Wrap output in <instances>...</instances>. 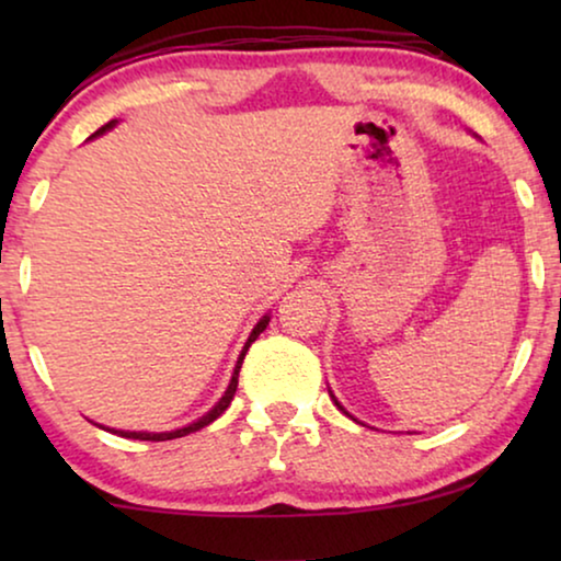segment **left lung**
Masks as SVG:
<instances>
[{"label": "left lung", "mask_w": 561, "mask_h": 561, "mask_svg": "<svg viewBox=\"0 0 561 561\" xmlns=\"http://www.w3.org/2000/svg\"><path fill=\"white\" fill-rule=\"evenodd\" d=\"M332 401H334V403H336V405H340V409H342V403H340V401H336V398H334V396H332ZM342 411H344V409H342Z\"/></svg>", "instance_id": "8db88e82"}]
</instances>
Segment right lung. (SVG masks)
<instances>
[{"label":"right lung","instance_id":"add662e5","mask_svg":"<svg viewBox=\"0 0 561 561\" xmlns=\"http://www.w3.org/2000/svg\"><path fill=\"white\" fill-rule=\"evenodd\" d=\"M114 125H117V119H112V122H106L104 127H99L94 135L91 137H99V135H104L106 129H112ZM267 321H271V317H265L257 321L255 324V329H252V334L248 336V342H244V347H242V352H240V359H237V365H234V373H232V380H229V388L225 390V396L219 398V403L214 405V409L209 411V413H204L202 419L198 421H194V424H188V426H183V428H175V432H160V434H152V432H114V428H106V432H112V434H119V436H127V439H140V442H165V439H179V436H186V434H191V432H198V428H204V426H209L211 421H217L221 413L227 411V405L232 403V398H234V390H237V378H240V367H242V359H244V355H248V350H250V344L257 340L260 336V332H265V327H267ZM104 428V426H102Z\"/></svg>","mask_w":561,"mask_h":561}]
</instances>
